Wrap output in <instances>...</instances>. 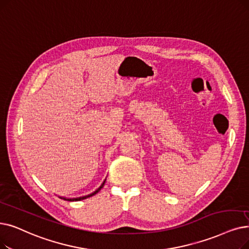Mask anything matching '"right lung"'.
<instances>
[{"label": "right lung", "instance_id": "right-lung-1", "mask_svg": "<svg viewBox=\"0 0 249 249\" xmlns=\"http://www.w3.org/2000/svg\"><path fill=\"white\" fill-rule=\"evenodd\" d=\"M105 182L106 181H104V183H103V184L101 185V187L99 188V189H96L93 193H91V194H89V196H82V197H78V198H64L65 200H70V201H76V200H82V199H85V198H88V197H90V196H94V194H96V193H98L103 187H104V185H105ZM62 198V197H61Z\"/></svg>", "mask_w": 249, "mask_h": 249}]
</instances>
